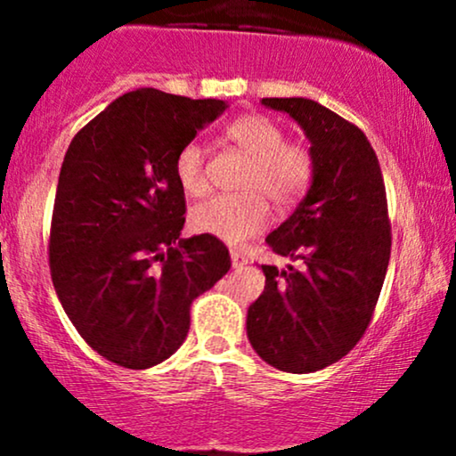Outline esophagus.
Masks as SVG:
<instances>
[{"instance_id": "34e87169", "label": "esophagus", "mask_w": 456, "mask_h": 456, "mask_svg": "<svg viewBox=\"0 0 456 456\" xmlns=\"http://www.w3.org/2000/svg\"><path fill=\"white\" fill-rule=\"evenodd\" d=\"M232 264L233 268H244L248 264V257H246V253H242V250H232Z\"/></svg>"}]
</instances>
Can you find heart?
I'll return each mask as SVG.
<instances>
[{
  "label": "heart",
  "mask_w": 456,
  "mask_h": 456,
  "mask_svg": "<svg viewBox=\"0 0 456 456\" xmlns=\"http://www.w3.org/2000/svg\"><path fill=\"white\" fill-rule=\"evenodd\" d=\"M224 134L250 156L238 180L242 191L199 203L191 212V224L197 232L238 244L264 232L270 221L268 199L279 210H291L305 199L315 177V159L308 145L287 141L285 130L259 113L240 115ZM175 180L186 195H206L210 182L201 143L188 141L177 151Z\"/></svg>",
  "instance_id": "obj_1"
}]
</instances>
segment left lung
<instances>
[{
  "label": "left lung",
  "instance_id": "left-lung-1",
  "mask_svg": "<svg viewBox=\"0 0 456 456\" xmlns=\"http://www.w3.org/2000/svg\"><path fill=\"white\" fill-rule=\"evenodd\" d=\"M261 102L305 128L315 177L265 238L272 253L302 268L261 265L265 289L248 308L246 332L274 369L313 373L352 352L373 319L390 261L388 199L378 156L355 124L308 98Z\"/></svg>",
  "mask_w": 456,
  "mask_h": 456
}]
</instances>
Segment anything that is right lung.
Masks as SVG:
<instances>
[{
	"label": "right lung",
	"instance_id": "add662e5",
	"mask_svg": "<svg viewBox=\"0 0 456 456\" xmlns=\"http://www.w3.org/2000/svg\"><path fill=\"white\" fill-rule=\"evenodd\" d=\"M223 101L154 87L119 96L68 145L49 233L51 279L94 352L150 369L184 343L191 305L232 268L216 235L182 240V145L221 115Z\"/></svg>",
	"mask_w": 456,
	"mask_h": 456
}]
</instances>
